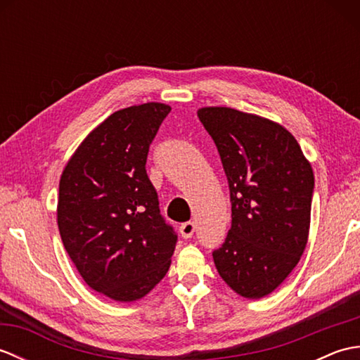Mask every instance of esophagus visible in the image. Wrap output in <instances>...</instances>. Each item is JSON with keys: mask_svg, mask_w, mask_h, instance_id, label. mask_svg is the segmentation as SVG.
<instances>
[{"mask_svg": "<svg viewBox=\"0 0 360 360\" xmlns=\"http://www.w3.org/2000/svg\"><path fill=\"white\" fill-rule=\"evenodd\" d=\"M195 223L193 221H187V223H184L181 226V235H182V238H186V240H188V238H192V235L195 233Z\"/></svg>", "mask_w": 360, "mask_h": 360, "instance_id": "1", "label": "esophagus"}]
</instances>
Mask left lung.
Returning a JSON list of instances; mask_svg holds the SVG:
<instances>
[{"instance_id": "1", "label": "left lung", "mask_w": 360, "mask_h": 360, "mask_svg": "<svg viewBox=\"0 0 360 360\" xmlns=\"http://www.w3.org/2000/svg\"><path fill=\"white\" fill-rule=\"evenodd\" d=\"M198 117L217 145L232 202V227L213 262L236 294L266 297L307 248L312 167L277 122L227 106H204Z\"/></svg>"}]
</instances>
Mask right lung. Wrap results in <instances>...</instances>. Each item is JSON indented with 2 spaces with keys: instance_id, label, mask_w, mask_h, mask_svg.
<instances>
[{
  "instance_id": "obj_1",
  "label": "right lung",
  "mask_w": 360,
  "mask_h": 360,
  "mask_svg": "<svg viewBox=\"0 0 360 360\" xmlns=\"http://www.w3.org/2000/svg\"><path fill=\"white\" fill-rule=\"evenodd\" d=\"M172 108L148 102L112 112L91 131L60 178L57 224L86 285L136 302L165 277L178 236L160 217L148 148Z\"/></svg>"
}]
</instances>
